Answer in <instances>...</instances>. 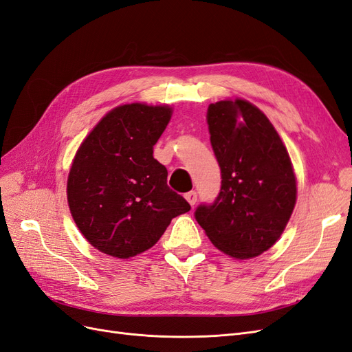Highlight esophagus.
<instances>
[{
    "instance_id": "1",
    "label": "esophagus",
    "mask_w": 352,
    "mask_h": 352,
    "mask_svg": "<svg viewBox=\"0 0 352 352\" xmlns=\"http://www.w3.org/2000/svg\"><path fill=\"white\" fill-rule=\"evenodd\" d=\"M186 199H187V201L190 203L191 206H195L196 201H197V192H196V191H188V192H186Z\"/></svg>"
}]
</instances>
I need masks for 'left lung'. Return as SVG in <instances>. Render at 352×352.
Returning a JSON list of instances; mask_svg holds the SVG:
<instances>
[{"instance_id":"left-lung-1","label":"left lung","mask_w":352,"mask_h":352,"mask_svg":"<svg viewBox=\"0 0 352 352\" xmlns=\"http://www.w3.org/2000/svg\"><path fill=\"white\" fill-rule=\"evenodd\" d=\"M212 149L221 191L195 217L212 244L235 258L269 250L291 218L297 181L285 144L267 117L244 99L209 105Z\"/></svg>"}]
</instances>
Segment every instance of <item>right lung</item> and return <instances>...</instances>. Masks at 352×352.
Here are the masks:
<instances>
[{
	"label": "right lung",
	"mask_w": 352,
	"mask_h": 352,
	"mask_svg": "<svg viewBox=\"0 0 352 352\" xmlns=\"http://www.w3.org/2000/svg\"><path fill=\"white\" fill-rule=\"evenodd\" d=\"M171 116L168 105L117 107L78 147L67 200L77 228L96 250L120 258L140 254L157 243L173 218L190 210L153 157Z\"/></svg>",
	"instance_id": "obj_1"
}]
</instances>
